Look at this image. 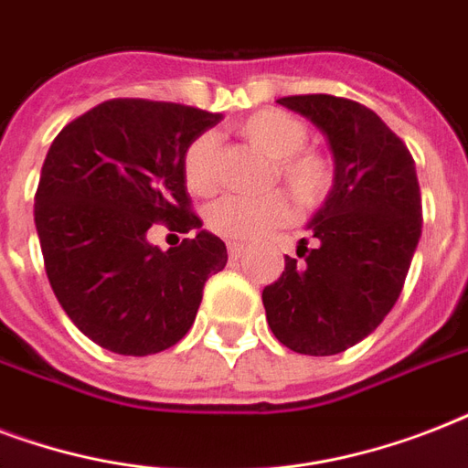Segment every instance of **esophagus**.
<instances>
[{
  "label": "esophagus",
  "mask_w": 468,
  "mask_h": 468,
  "mask_svg": "<svg viewBox=\"0 0 468 468\" xmlns=\"http://www.w3.org/2000/svg\"><path fill=\"white\" fill-rule=\"evenodd\" d=\"M242 252H245L242 242H228V255H230V260H238Z\"/></svg>",
  "instance_id": "obj_1"
}]
</instances>
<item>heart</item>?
<instances>
[{
    "label": "heart",
    "mask_w": 468,
    "mask_h": 468,
    "mask_svg": "<svg viewBox=\"0 0 468 468\" xmlns=\"http://www.w3.org/2000/svg\"><path fill=\"white\" fill-rule=\"evenodd\" d=\"M238 133L267 157L271 175L292 189L299 204L315 206L333 186V165L318 150H308V126L299 116L282 109H262L238 123ZM184 182L194 194L206 197L218 182V141L201 133L189 143L182 157ZM293 216L292 198L284 191H267L260 197L228 194L206 208V226L233 242L257 240L271 228L289 223Z\"/></svg>",
    "instance_id": "obj_1"
}]
</instances>
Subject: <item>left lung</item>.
I'll return each mask as SVG.
<instances>
[{"mask_svg": "<svg viewBox=\"0 0 468 468\" xmlns=\"http://www.w3.org/2000/svg\"><path fill=\"white\" fill-rule=\"evenodd\" d=\"M318 126L335 157L325 204L308 220L274 284L264 286L267 323L299 355L330 356L364 340L399 301L422 228L413 155L367 106L330 94L277 99Z\"/></svg>", "mask_w": 468, "mask_h": 468, "instance_id": "left-lung-1", "label": "left lung"}]
</instances>
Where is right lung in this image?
I'll use <instances>...</instances> for the list:
<instances>
[{
  "mask_svg": "<svg viewBox=\"0 0 468 468\" xmlns=\"http://www.w3.org/2000/svg\"><path fill=\"white\" fill-rule=\"evenodd\" d=\"M220 113L148 99H112L62 128L36 191L48 282L62 311L99 347L145 356L182 340L226 242L191 213L182 157ZM153 222L194 239L160 250Z\"/></svg>",
  "mask_w": 468,
  "mask_h": 468,
  "instance_id": "add662e5",
  "label": "right lung"
}]
</instances>
